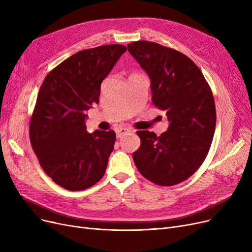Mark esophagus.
<instances>
[{"label": "esophagus", "instance_id": "1", "mask_svg": "<svg viewBox=\"0 0 252 252\" xmlns=\"http://www.w3.org/2000/svg\"><path fill=\"white\" fill-rule=\"evenodd\" d=\"M130 131H131L130 128H127V127H121V128L116 129V137H117V138H122V137H124L125 135L129 134Z\"/></svg>", "mask_w": 252, "mask_h": 252}]
</instances>
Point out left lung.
Returning <instances> with one entry per match:
<instances>
[{
  "label": "left lung",
  "mask_w": 252,
  "mask_h": 252,
  "mask_svg": "<svg viewBox=\"0 0 252 252\" xmlns=\"http://www.w3.org/2000/svg\"><path fill=\"white\" fill-rule=\"evenodd\" d=\"M150 78L152 103L164 111L168 127L159 137L139 130L133 158L147 180L173 186L190 178L204 161L216 130V105L201 70L182 53L159 44L127 45Z\"/></svg>",
  "instance_id": "obj_1"
}]
</instances>
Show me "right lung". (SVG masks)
Returning a JSON list of instances; mask_svg holds the SVG:
<instances>
[{"mask_svg": "<svg viewBox=\"0 0 252 252\" xmlns=\"http://www.w3.org/2000/svg\"><path fill=\"white\" fill-rule=\"evenodd\" d=\"M126 51L123 45H106L77 52L53 69L39 89L31 143L45 173L64 189L85 190L105 174L115 133H89L87 111L99 103L103 79Z\"/></svg>", "mask_w": 252, "mask_h": 252, "instance_id": "right-lung-1", "label": "right lung"}]
</instances>
